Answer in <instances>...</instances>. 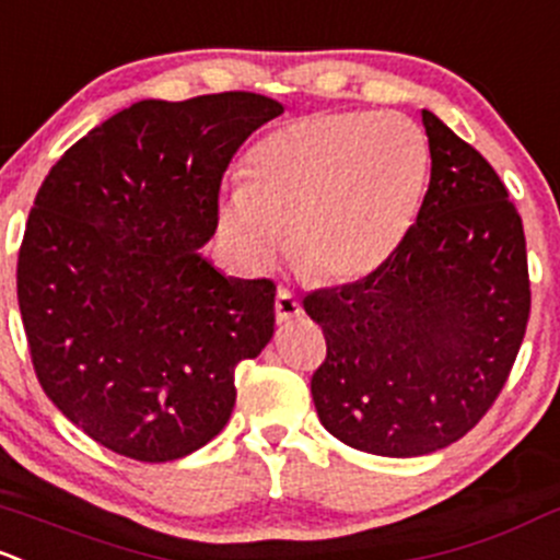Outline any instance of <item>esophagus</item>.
<instances>
[{"instance_id": "34e87169", "label": "esophagus", "mask_w": 560, "mask_h": 560, "mask_svg": "<svg viewBox=\"0 0 560 560\" xmlns=\"http://www.w3.org/2000/svg\"><path fill=\"white\" fill-rule=\"evenodd\" d=\"M300 316H303L300 300L290 290H279V295H276V322L279 325H290L292 319H300Z\"/></svg>"}]
</instances>
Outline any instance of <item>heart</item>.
<instances>
[{"label": "heart", "instance_id": "b5f03b06", "mask_svg": "<svg viewBox=\"0 0 560 560\" xmlns=\"http://www.w3.org/2000/svg\"><path fill=\"white\" fill-rule=\"evenodd\" d=\"M244 174L217 211L238 268H268L290 231V255L305 276L357 281L408 238L427 196L429 147L402 115L322 112L257 141Z\"/></svg>", "mask_w": 560, "mask_h": 560}]
</instances>
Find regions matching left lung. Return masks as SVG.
<instances>
[{
  "instance_id": "left-lung-1",
  "label": "left lung",
  "mask_w": 560,
  "mask_h": 560,
  "mask_svg": "<svg viewBox=\"0 0 560 560\" xmlns=\"http://www.w3.org/2000/svg\"><path fill=\"white\" fill-rule=\"evenodd\" d=\"M432 176L384 268L311 292L327 359L311 378L322 427L351 448L410 458L445 448L502 392L532 308L526 235L491 163L421 112Z\"/></svg>"
}]
</instances>
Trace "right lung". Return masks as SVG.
<instances>
[{"label":"right lung","mask_w":560,"mask_h":560,"mask_svg":"<svg viewBox=\"0 0 560 560\" xmlns=\"http://www.w3.org/2000/svg\"><path fill=\"white\" fill-rule=\"evenodd\" d=\"M281 112L244 91L144 98L45 176L18 305L45 394L104 448L174 462L231 421L235 364L273 338L276 287L220 273L198 249L235 150Z\"/></svg>","instance_id":"1"}]
</instances>
